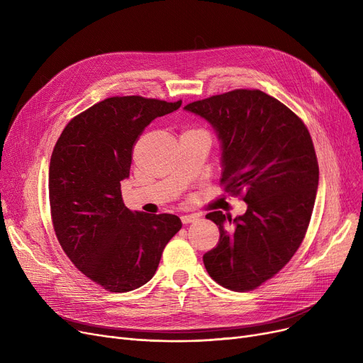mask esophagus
Wrapping results in <instances>:
<instances>
[{
    "instance_id": "34e87169",
    "label": "esophagus",
    "mask_w": 363,
    "mask_h": 363,
    "mask_svg": "<svg viewBox=\"0 0 363 363\" xmlns=\"http://www.w3.org/2000/svg\"><path fill=\"white\" fill-rule=\"evenodd\" d=\"M199 219V216L197 215H182L181 216V220H182V223H191V222H194V220H197Z\"/></svg>"
}]
</instances>
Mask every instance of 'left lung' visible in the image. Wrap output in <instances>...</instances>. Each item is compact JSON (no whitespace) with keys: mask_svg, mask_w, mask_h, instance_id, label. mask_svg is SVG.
<instances>
[{"mask_svg":"<svg viewBox=\"0 0 363 363\" xmlns=\"http://www.w3.org/2000/svg\"><path fill=\"white\" fill-rule=\"evenodd\" d=\"M185 110L211 123L222 143V179L247 211L235 219L207 213L219 242L203 256L222 287L250 291L290 262L306 235L319 166L303 121L260 89H234L189 103Z\"/></svg>","mask_w":363,"mask_h":363,"instance_id":"left-lung-1","label":"left lung"}]
</instances>
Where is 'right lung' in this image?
Segmentation results:
<instances>
[{
    "label": "right lung",
    "mask_w": 363,
    "mask_h": 363,
    "mask_svg": "<svg viewBox=\"0 0 363 363\" xmlns=\"http://www.w3.org/2000/svg\"><path fill=\"white\" fill-rule=\"evenodd\" d=\"M181 104L140 95L106 99L74 116L52 150L48 194L57 240L76 268L107 291L148 282L182 226L175 215L129 211L121 191L145 126Z\"/></svg>",
    "instance_id": "1"
}]
</instances>
